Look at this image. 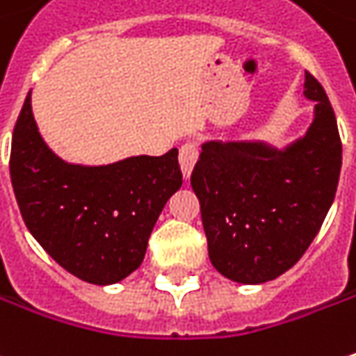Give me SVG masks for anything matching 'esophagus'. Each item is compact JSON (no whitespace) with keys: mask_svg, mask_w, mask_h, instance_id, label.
<instances>
[{"mask_svg":"<svg viewBox=\"0 0 356 356\" xmlns=\"http://www.w3.org/2000/svg\"><path fill=\"white\" fill-rule=\"evenodd\" d=\"M197 157H199V149H197V143L193 141H187L183 143L181 149H179V165H181V171H183V177L189 179V175L193 173L195 163H197Z\"/></svg>","mask_w":356,"mask_h":356,"instance_id":"1","label":"esophagus"}]
</instances>
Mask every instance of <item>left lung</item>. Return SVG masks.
Wrapping results in <instances>:
<instances>
[{
	"label": "left lung",
	"instance_id": "1",
	"mask_svg": "<svg viewBox=\"0 0 356 356\" xmlns=\"http://www.w3.org/2000/svg\"><path fill=\"white\" fill-rule=\"evenodd\" d=\"M302 93L315 109L301 137L283 147L263 139H211L191 175L209 259L241 285H261L291 269L334 201L343 163L337 117L307 71Z\"/></svg>",
	"mask_w": 356,
	"mask_h": 356
}]
</instances>
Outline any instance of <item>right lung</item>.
I'll use <instances>...</instances> for the list:
<instances>
[{
	"instance_id": "add662e5",
	"label": "right lung",
	"mask_w": 356,
	"mask_h": 356,
	"mask_svg": "<svg viewBox=\"0 0 356 356\" xmlns=\"http://www.w3.org/2000/svg\"><path fill=\"white\" fill-rule=\"evenodd\" d=\"M179 151L107 165L59 157L39 133L31 91L11 137V185L29 233L47 255L91 285H113L139 269L147 241L183 175Z\"/></svg>"
}]
</instances>
